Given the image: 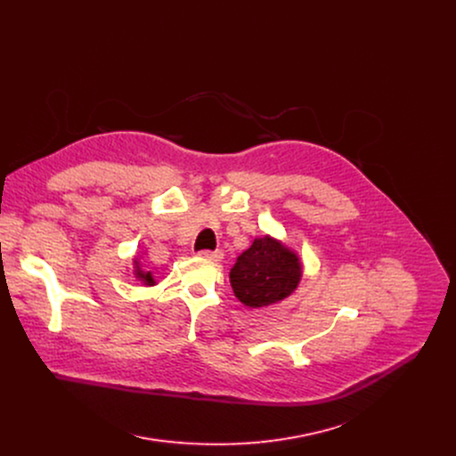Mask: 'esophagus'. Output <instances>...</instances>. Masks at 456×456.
Here are the masks:
<instances>
[{
  "label": "esophagus",
  "mask_w": 456,
  "mask_h": 456,
  "mask_svg": "<svg viewBox=\"0 0 456 456\" xmlns=\"http://www.w3.org/2000/svg\"><path fill=\"white\" fill-rule=\"evenodd\" d=\"M199 256L204 257V259H209V262H222V259H224L222 250H200Z\"/></svg>",
  "instance_id": "obj_1"
}]
</instances>
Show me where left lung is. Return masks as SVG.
<instances>
[{
  "instance_id": "obj_1",
  "label": "left lung",
  "mask_w": 456,
  "mask_h": 456,
  "mask_svg": "<svg viewBox=\"0 0 456 456\" xmlns=\"http://www.w3.org/2000/svg\"><path fill=\"white\" fill-rule=\"evenodd\" d=\"M303 278L296 250L269 234L256 238L229 273L234 296L248 308L276 305L294 294Z\"/></svg>"
}]
</instances>
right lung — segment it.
Listing matches in <instances>:
<instances>
[{
	"instance_id": "right-lung-1",
	"label": "right lung",
	"mask_w": 456,
	"mask_h": 456,
	"mask_svg": "<svg viewBox=\"0 0 456 456\" xmlns=\"http://www.w3.org/2000/svg\"><path fill=\"white\" fill-rule=\"evenodd\" d=\"M134 274H135V278H137L144 287H153V285H157L153 273L142 269L141 257H139V256H135V259H134Z\"/></svg>"
}]
</instances>
